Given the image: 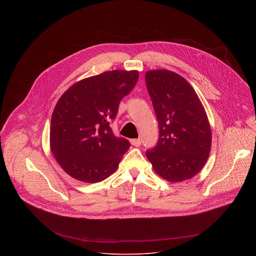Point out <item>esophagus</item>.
Instances as JSON below:
<instances>
[{
    "instance_id": "esophagus-1",
    "label": "esophagus",
    "mask_w": 256,
    "mask_h": 256,
    "mask_svg": "<svg viewBox=\"0 0 256 256\" xmlns=\"http://www.w3.org/2000/svg\"><path fill=\"white\" fill-rule=\"evenodd\" d=\"M130 142H132V146H134V147H140V144H142V142H140V138H134V140H130Z\"/></svg>"
}]
</instances>
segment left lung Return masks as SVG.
Here are the masks:
<instances>
[{
	"mask_svg": "<svg viewBox=\"0 0 256 256\" xmlns=\"http://www.w3.org/2000/svg\"><path fill=\"white\" fill-rule=\"evenodd\" d=\"M144 79L159 124L158 142L146 156L164 179H190L202 170L210 152L204 108L190 84L174 72L148 70Z\"/></svg>",
	"mask_w": 256,
	"mask_h": 256,
	"instance_id": "8db88e82",
	"label": "left lung"
}]
</instances>
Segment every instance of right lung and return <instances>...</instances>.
Segmentation results:
<instances>
[{
	"label": "right lung",
	"mask_w": 256,
	"mask_h": 256,
	"mask_svg": "<svg viewBox=\"0 0 256 256\" xmlns=\"http://www.w3.org/2000/svg\"><path fill=\"white\" fill-rule=\"evenodd\" d=\"M138 79V70L105 72L70 86L58 99L50 122V149L70 176L95 184L118 169L130 144L114 136L110 122Z\"/></svg>",
	"instance_id": "1"
}]
</instances>
